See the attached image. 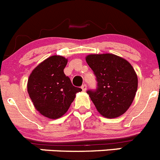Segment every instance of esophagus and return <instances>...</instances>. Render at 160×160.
<instances>
[{"instance_id":"obj_1","label":"esophagus","mask_w":160,"mask_h":160,"mask_svg":"<svg viewBox=\"0 0 160 160\" xmlns=\"http://www.w3.org/2000/svg\"><path fill=\"white\" fill-rule=\"evenodd\" d=\"M81 88H82V90L83 91V92H85V91L87 90V85H86L85 83H83V85L81 86Z\"/></svg>"}]
</instances>
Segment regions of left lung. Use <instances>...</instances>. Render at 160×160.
Returning <instances> with one entry per match:
<instances>
[{
	"label": "left lung",
	"mask_w": 160,
	"mask_h": 160,
	"mask_svg": "<svg viewBox=\"0 0 160 160\" xmlns=\"http://www.w3.org/2000/svg\"><path fill=\"white\" fill-rule=\"evenodd\" d=\"M86 61L97 80V88L87 93L99 113L109 119L125 113L137 91L138 78L133 67L125 59L111 53L91 54Z\"/></svg>",
	"instance_id": "obj_1"
}]
</instances>
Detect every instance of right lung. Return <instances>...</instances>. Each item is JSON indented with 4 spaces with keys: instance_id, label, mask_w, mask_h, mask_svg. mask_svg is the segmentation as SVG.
Listing matches in <instances>:
<instances>
[{
    "instance_id": "add662e5",
    "label": "right lung",
    "mask_w": 160,
    "mask_h": 160,
    "mask_svg": "<svg viewBox=\"0 0 160 160\" xmlns=\"http://www.w3.org/2000/svg\"><path fill=\"white\" fill-rule=\"evenodd\" d=\"M68 60L52 56L32 70L28 80V93L35 108L42 116L58 119L67 112L76 94L81 92L74 87L64 69Z\"/></svg>"
}]
</instances>
